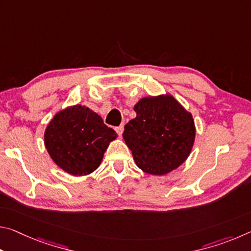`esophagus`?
Returning <instances> with one entry per match:
<instances>
[{"mask_svg":"<svg viewBox=\"0 0 251 251\" xmlns=\"http://www.w3.org/2000/svg\"><path fill=\"white\" fill-rule=\"evenodd\" d=\"M115 130L117 131L118 136H120V137H122V134H123V131H124V127H123V126H118V127H116Z\"/></svg>","mask_w":251,"mask_h":251,"instance_id":"esophagus-1","label":"esophagus"}]
</instances>
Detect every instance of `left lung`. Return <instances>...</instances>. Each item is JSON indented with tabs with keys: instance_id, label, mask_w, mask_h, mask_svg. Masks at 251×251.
<instances>
[{
	"instance_id": "1",
	"label": "left lung",
	"mask_w": 251,
	"mask_h": 251,
	"mask_svg": "<svg viewBox=\"0 0 251 251\" xmlns=\"http://www.w3.org/2000/svg\"><path fill=\"white\" fill-rule=\"evenodd\" d=\"M136 117L125 125L123 138L143 172L166 175L188 158L196 128L192 114L175 97H143L134 106Z\"/></svg>"
}]
</instances>
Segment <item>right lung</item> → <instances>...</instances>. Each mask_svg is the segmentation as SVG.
<instances>
[{
    "instance_id": "add662e5",
    "label": "right lung",
    "mask_w": 251,
    "mask_h": 251,
    "mask_svg": "<svg viewBox=\"0 0 251 251\" xmlns=\"http://www.w3.org/2000/svg\"><path fill=\"white\" fill-rule=\"evenodd\" d=\"M117 134L86 106L59 110L44 133V144L55 164L73 176L88 175L99 168L105 151Z\"/></svg>"
}]
</instances>
